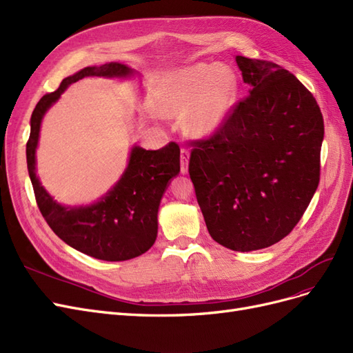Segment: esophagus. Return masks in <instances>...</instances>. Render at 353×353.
Instances as JSON below:
<instances>
[{
    "label": "esophagus",
    "instance_id": "esophagus-1",
    "mask_svg": "<svg viewBox=\"0 0 353 353\" xmlns=\"http://www.w3.org/2000/svg\"><path fill=\"white\" fill-rule=\"evenodd\" d=\"M188 164H189V151L181 150V152H180V172H181V174L188 173Z\"/></svg>",
    "mask_w": 353,
    "mask_h": 353
}]
</instances>
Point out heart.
<instances>
[{
  "label": "heart",
  "instance_id": "obj_1",
  "mask_svg": "<svg viewBox=\"0 0 353 353\" xmlns=\"http://www.w3.org/2000/svg\"><path fill=\"white\" fill-rule=\"evenodd\" d=\"M237 90V77L229 65L196 63L165 74L157 104L165 116L185 111L186 130L195 138L207 139L229 120Z\"/></svg>",
  "mask_w": 353,
  "mask_h": 353
}]
</instances>
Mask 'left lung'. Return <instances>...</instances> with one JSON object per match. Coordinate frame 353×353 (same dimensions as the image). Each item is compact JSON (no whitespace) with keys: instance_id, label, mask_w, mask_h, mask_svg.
Wrapping results in <instances>:
<instances>
[{"instance_id":"left-lung-1","label":"left lung","mask_w":353,"mask_h":353,"mask_svg":"<svg viewBox=\"0 0 353 353\" xmlns=\"http://www.w3.org/2000/svg\"><path fill=\"white\" fill-rule=\"evenodd\" d=\"M249 95L220 132L193 142L189 176L215 242L239 252L286 237L320 181L324 120L315 98L276 63L236 55Z\"/></svg>"}]
</instances>
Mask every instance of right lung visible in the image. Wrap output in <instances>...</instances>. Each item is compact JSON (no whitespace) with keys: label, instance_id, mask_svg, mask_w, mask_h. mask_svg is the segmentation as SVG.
I'll return each mask as SVG.
<instances>
[{"label":"right lung","instance_id":"1","mask_svg":"<svg viewBox=\"0 0 353 353\" xmlns=\"http://www.w3.org/2000/svg\"><path fill=\"white\" fill-rule=\"evenodd\" d=\"M133 69L121 63L85 67L63 79L60 88L43 95L30 117L26 143L29 177L45 221L63 242L102 261H126L145 254L158 233V208L170 183L180 172V148L170 142L161 150L133 146L120 180L99 201L82 207L61 205L45 190L37 176V146L45 112L65 88L86 76L130 77Z\"/></svg>","mask_w":353,"mask_h":353}]
</instances>
